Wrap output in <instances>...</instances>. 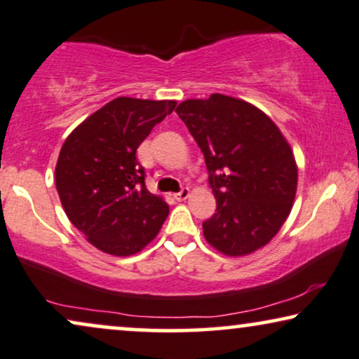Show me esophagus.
Wrapping results in <instances>:
<instances>
[{"label":"esophagus","instance_id":"34e87169","mask_svg":"<svg viewBox=\"0 0 359 359\" xmlns=\"http://www.w3.org/2000/svg\"><path fill=\"white\" fill-rule=\"evenodd\" d=\"M189 197H190V190H189L187 187L180 190V192L174 194V198H175V201H179V202H182V201H187Z\"/></svg>","mask_w":359,"mask_h":359}]
</instances>
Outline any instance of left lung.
Returning a JSON list of instances; mask_svg holds the SVG:
<instances>
[{
	"label": "left lung",
	"instance_id": "left-lung-1",
	"mask_svg": "<svg viewBox=\"0 0 359 359\" xmlns=\"http://www.w3.org/2000/svg\"><path fill=\"white\" fill-rule=\"evenodd\" d=\"M202 149L217 212L203 237L226 257L265 247L292 212L298 167L288 140L265 112L243 99L212 94L177 106Z\"/></svg>",
	"mask_w": 359,
	"mask_h": 359
}]
</instances>
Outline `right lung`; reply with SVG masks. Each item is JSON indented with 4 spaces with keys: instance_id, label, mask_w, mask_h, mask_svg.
I'll return each instance as SVG.
<instances>
[{
    "instance_id": "obj_1",
    "label": "right lung",
    "mask_w": 359,
    "mask_h": 359,
    "mask_svg": "<svg viewBox=\"0 0 359 359\" xmlns=\"http://www.w3.org/2000/svg\"><path fill=\"white\" fill-rule=\"evenodd\" d=\"M177 101L117 97L90 114L62 144L56 189L67 219L90 245L129 257L157 237L169 215L144 182L135 151Z\"/></svg>"
}]
</instances>
